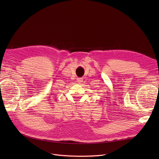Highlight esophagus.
Returning a JSON list of instances; mask_svg holds the SVG:
<instances>
[{
  "mask_svg": "<svg viewBox=\"0 0 159 159\" xmlns=\"http://www.w3.org/2000/svg\"><path fill=\"white\" fill-rule=\"evenodd\" d=\"M77 81H78V83H81V81H83L82 78H78V80H77Z\"/></svg>",
  "mask_w": 159,
  "mask_h": 159,
  "instance_id": "34e87169",
  "label": "esophagus"
}]
</instances>
